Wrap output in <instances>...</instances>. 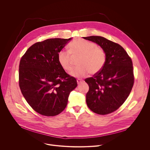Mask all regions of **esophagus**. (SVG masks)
Returning a JSON list of instances; mask_svg holds the SVG:
<instances>
[{"mask_svg":"<svg viewBox=\"0 0 150 150\" xmlns=\"http://www.w3.org/2000/svg\"><path fill=\"white\" fill-rule=\"evenodd\" d=\"M82 82H83V80L80 79H77V83H78V85H79V84H81V83H82Z\"/></svg>","mask_w":150,"mask_h":150,"instance_id":"1","label":"esophagus"}]
</instances>
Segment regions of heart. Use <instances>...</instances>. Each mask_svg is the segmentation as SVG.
<instances>
[{
    "label": "heart",
    "mask_w": 150,
    "mask_h": 150,
    "mask_svg": "<svg viewBox=\"0 0 150 150\" xmlns=\"http://www.w3.org/2000/svg\"><path fill=\"white\" fill-rule=\"evenodd\" d=\"M69 52L61 50L58 53L57 60L60 67L67 72L72 68V56H78V67L71 73L74 77H84L90 72L96 74L104 67L106 54L104 50L94 42L83 39H77L68 46Z\"/></svg>",
    "instance_id": "obj_1"
}]
</instances>
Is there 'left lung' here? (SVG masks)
Here are the masks:
<instances>
[{
  "mask_svg": "<svg viewBox=\"0 0 150 150\" xmlns=\"http://www.w3.org/2000/svg\"><path fill=\"white\" fill-rule=\"evenodd\" d=\"M99 45L105 52L103 69L85 79L89 86L86 102L89 109L101 115L111 113L123 104L134 83L131 57L119 44L101 36L83 37Z\"/></svg>",
  "mask_w": 150,
  "mask_h": 150,
  "instance_id": "1",
  "label": "left lung"
}]
</instances>
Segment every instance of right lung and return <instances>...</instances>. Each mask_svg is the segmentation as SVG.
<instances>
[{
	"instance_id": "right-lung-1",
	"label": "right lung",
	"mask_w": 150,
	"mask_h": 150,
	"mask_svg": "<svg viewBox=\"0 0 150 150\" xmlns=\"http://www.w3.org/2000/svg\"><path fill=\"white\" fill-rule=\"evenodd\" d=\"M72 38H50L32 45L21 57L19 85L27 102L46 116L60 113L67 105L76 79L59 65L57 54Z\"/></svg>"
}]
</instances>
